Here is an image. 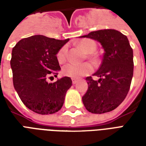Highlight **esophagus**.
I'll use <instances>...</instances> for the list:
<instances>
[{"label":"esophagus","instance_id":"esophagus-1","mask_svg":"<svg viewBox=\"0 0 146 146\" xmlns=\"http://www.w3.org/2000/svg\"><path fill=\"white\" fill-rule=\"evenodd\" d=\"M72 82H73V84H76V83H77V80H76V79H72Z\"/></svg>","mask_w":146,"mask_h":146}]
</instances>
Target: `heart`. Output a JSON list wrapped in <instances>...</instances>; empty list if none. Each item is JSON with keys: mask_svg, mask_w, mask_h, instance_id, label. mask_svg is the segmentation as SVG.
<instances>
[{"mask_svg": "<svg viewBox=\"0 0 146 146\" xmlns=\"http://www.w3.org/2000/svg\"><path fill=\"white\" fill-rule=\"evenodd\" d=\"M78 46L85 52L88 54V58L92 62L96 63L98 62V58L93 55V53L96 50V44L94 40L90 39H84L80 40L78 44ZM67 56V47L63 46L58 51L57 54V59L59 63H63L66 60ZM93 71V67L88 62H84L81 64L69 63L66 65L62 68V73L65 76H69L71 78H79L81 76L88 75Z\"/></svg>", "mask_w": 146, "mask_h": 146, "instance_id": "1", "label": "heart"}]
</instances>
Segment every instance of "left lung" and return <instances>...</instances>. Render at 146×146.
Listing matches in <instances>:
<instances>
[{
  "mask_svg": "<svg viewBox=\"0 0 146 146\" xmlns=\"http://www.w3.org/2000/svg\"><path fill=\"white\" fill-rule=\"evenodd\" d=\"M87 37L97 40L104 49L102 62L93 75L88 76V88L82 97L83 103L90 113L102 114L115 110L127 95L133 77V50L127 37L116 30L93 31Z\"/></svg>",
  "mask_w": 146,
  "mask_h": 146,
  "instance_id": "1",
  "label": "left lung"
}]
</instances>
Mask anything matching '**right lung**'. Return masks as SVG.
Segmentation results:
<instances>
[{
  "label": "right lung",
  "mask_w": 146,
  "mask_h": 146,
  "mask_svg": "<svg viewBox=\"0 0 146 146\" xmlns=\"http://www.w3.org/2000/svg\"><path fill=\"white\" fill-rule=\"evenodd\" d=\"M68 41L35 35L22 39L12 49L10 64L14 88L23 104L34 113L52 114L63 105L72 80L63 76L48 83L47 79L57 76L61 70L57 54Z\"/></svg>",
  "instance_id": "obj_1"
}]
</instances>
